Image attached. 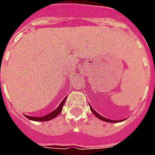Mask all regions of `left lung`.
I'll return each mask as SVG.
<instances>
[{"mask_svg": "<svg viewBox=\"0 0 155 155\" xmlns=\"http://www.w3.org/2000/svg\"><path fill=\"white\" fill-rule=\"evenodd\" d=\"M90 108H91V110L93 112V114L97 117V118H99L100 120H103V121H105V122H110V123H117V122H121V121H122V120H110V119H107V118H104V117L101 116V114H98L97 112L94 110L93 108L91 107V104H90ZM124 120H125V119H124Z\"/></svg>", "mask_w": 155, "mask_h": 155, "instance_id": "8db88e82", "label": "left lung"}]
</instances>
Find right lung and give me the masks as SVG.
I'll use <instances>...</instances> for the list:
<instances>
[{
    "instance_id": "add662e5",
    "label": "right lung",
    "mask_w": 155,
    "mask_h": 155,
    "mask_svg": "<svg viewBox=\"0 0 155 155\" xmlns=\"http://www.w3.org/2000/svg\"><path fill=\"white\" fill-rule=\"evenodd\" d=\"M65 100H66V97L64 98L63 101H61L60 105L58 106L54 111H52L51 112L50 114H46V115H45V116L42 117H33V116H28V115H25V117L29 119V120H33V121H48V120H51L52 119H54L55 117L57 116L58 114L61 113V111H62V109H63V106H64V102H65Z\"/></svg>"
}]
</instances>
